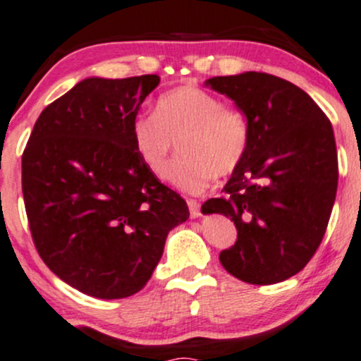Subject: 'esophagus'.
<instances>
[{
	"mask_svg": "<svg viewBox=\"0 0 361 361\" xmlns=\"http://www.w3.org/2000/svg\"><path fill=\"white\" fill-rule=\"evenodd\" d=\"M188 206H189V212H191V216L192 218L201 216V206H200V202H197L196 200H189L188 201Z\"/></svg>",
	"mask_w": 361,
	"mask_h": 361,
	"instance_id": "34e87169",
	"label": "esophagus"
}]
</instances>
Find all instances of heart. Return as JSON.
<instances>
[{
	"label": "heart",
	"mask_w": 361,
	"mask_h": 361,
	"mask_svg": "<svg viewBox=\"0 0 361 361\" xmlns=\"http://www.w3.org/2000/svg\"><path fill=\"white\" fill-rule=\"evenodd\" d=\"M129 133L137 159L152 176L165 179L169 173L173 185L191 194L208 189L214 177L232 176L250 141L244 112L194 83L161 93L153 114L133 117ZM177 142L183 159L169 171Z\"/></svg>",
	"instance_id": "b5f03b06"
}]
</instances>
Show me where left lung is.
<instances>
[{
  "mask_svg": "<svg viewBox=\"0 0 361 361\" xmlns=\"http://www.w3.org/2000/svg\"><path fill=\"white\" fill-rule=\"evenodd\" d=\"M206 85L230 97L250 128L249 149L224 188L202 204L237 226L220 262L250 285H273L300 273L321 245L338 189L331 121L297 85L247 71Z\"/></svg>",
  "mask_w": 361,
  "mask_h": 361,
  "instance_id": "8db88e82",
  "label": "left lung"
}]
</instances>
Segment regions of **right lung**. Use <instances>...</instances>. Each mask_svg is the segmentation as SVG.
Instances as JSON below:
<instances>
[{
	"label": "right lung",
	"mask_w": 361,
	"mask_h": 361,
	"mask_svg": "<svg viewBox=\"0 0 361 361\" xmlns=\"http://www.w3.org/2000/svg\"><path fill=\"white\" fill-rule=\"evenodd\" d=\"M160 76L87 78L40 112L22 155V192L39 256L95 298L143 288L173 226L189 218L176 191L148 172L133 117Z\"/></svg>",
	"instance_id": "add662e5"
}]
</instances>
